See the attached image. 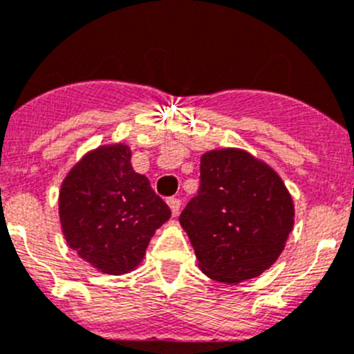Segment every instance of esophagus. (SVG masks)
Returning <instances> with one entry per match:
<instances>
[{
	"label": "esophagus",
	"mask_w": 354,
	"mask_h": 354,
	"mask_svg": "<svg viewBox=\"0 0 354 354\" xmlns=\"http://www.w3.org/2000/svg\"><path fill=\"white\" fill-rule=\"evenodd\" d=\"M167 203H168V207H170L171 214H174V215H177V214H179V210H180V205H183V201H180L179 198H168V200H167Z\"/></svg>",
	"instance_id": "1"
}]
</instances>
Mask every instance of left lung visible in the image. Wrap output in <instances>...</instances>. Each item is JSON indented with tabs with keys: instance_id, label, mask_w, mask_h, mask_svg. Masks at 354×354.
<instances>
[{
	"instance_id": "8db88e82",
	"label": "left lung",
	"mask_w": 354,
	"mask_h": 354,
	"mask_svg": "<svg viewBox=\"0 0 354 354\" xmlns=\"http://www.w3.org/2000/svg\"><path fill=\"white\" fill-rule=\"evenodd\" d=\"M294 215L280 175L247 151L224 147L201 156L200 191L179 222L208 278L241 283L280 257Z\"/></svg>"
}]
</instances>
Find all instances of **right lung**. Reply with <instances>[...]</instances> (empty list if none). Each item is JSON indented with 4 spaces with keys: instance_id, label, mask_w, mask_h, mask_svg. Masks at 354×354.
Here are the masks:
<instances>
[{
    "instance_id": "obj_1",
    "label": "right lung",
    "mask_w": 354,
    "mask_h": 354,
    "mask_svg": "<svg viewBox=\"0 0 354 354\" xmlns=\"http://www.w3.org/2000/svg\"><path fill=\"white\" fill-rule=\"evenodd\" d=\"M127 144L88 151L67 171L59 217L67 245L106 274H124L142 262L154 231L170 208L132 168Z\"/></svg>"
}]
</instances>
